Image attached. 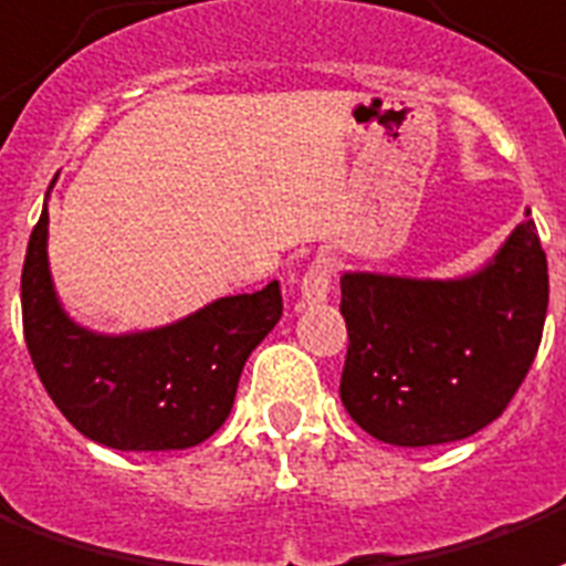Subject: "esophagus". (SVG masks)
<instances>
[{"label": "esophagus", "mask_w": 566, "mask_h": 566, "mask_svg": "<svg viewBox=\"0 0 566 566\" xmlns=\"http://www.w3.org/2000/svg\"><path fill=\"white\" fill-rule=\"evenodd\" d=\"M331 280H334V265L331 259H313L301 277V298L307 304H325L331 295Z\"/></svg>", "instance_id": "obj_1"}]
</instances>
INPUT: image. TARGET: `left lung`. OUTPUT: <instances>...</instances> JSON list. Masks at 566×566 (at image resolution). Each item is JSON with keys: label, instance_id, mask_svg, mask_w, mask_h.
<instances>
[{"label": "left lung", "instance_id": "obj_1", "mask_svg": "<svg viewBox=\"0 0 566 566\" xmlns=\"http://www.w3.org/2000/svg\"><path fill=\"white\" fill-rule=\"evenodd\" d=\"M528 214L469 277H339L348 328L339 399L373 439L448 444L507 409L541 348L549 307V268Z\"/></svg>", "mask_w": 566, "mask_h": 566}]
</instances>
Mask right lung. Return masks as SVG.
Returning <instances> with one entry per match:
<instances>
[{"label":"right lung","mask_w":566,"mask_h":566,"mask_svg":"<svg viewBox=\"0 0 566 566\" xmlns=\"http://www.w3.org/2000/svg\"><path fill=\"white\" fill-rule=\"evenodd\" d=\"M46 223L44 206L25 248L20 301L25 346L56 409L113 450H185L214 436L232 411L244 360L283 316L277 280L164 328L97 334L59 304Z\"/></svg>","instance_id":"right-lung-1"}]
</instances>
